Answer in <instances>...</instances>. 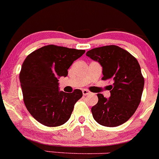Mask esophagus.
<instances>
[{"mask_svg":"<svg viewBox=\"0 0 159 159\" xmlns=\"http://www.w3.org/2000/svg\"><path fill=\"white\" fill-rule=\"evenodd\" d=\"M82 93H83V95H89L91 92H90V91L87 90V89H83Z\"/></svg>","mask_w":159,"mask_h":159,"instance_id":"1","label":"esophagus"}]
</instances>
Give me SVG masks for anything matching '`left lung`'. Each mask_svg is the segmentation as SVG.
<instances>
[{
  "label": "left lung",
  "mask_w": 159,
  "mask_h": 159,
  "mask_svg": "<svg viewBox=\"0 0 159 159\" xmlns=\"http://www.w3.org/2000/svg\"><path fill=\"white\" fill-rule=\"evenodd\" d=\"M102 67V79L112 80L110 97L97 94L98 101L92 113L98 124L118 127L133 116L141 102L144 79L136 58L128 51L115 45L97 47L86 53Z\"/></svg>",
  "instance_id": "8db88e82"
}]
</instances>
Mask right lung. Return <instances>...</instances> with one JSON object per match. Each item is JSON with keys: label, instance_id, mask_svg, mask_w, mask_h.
Segmentation results:
<instances>
[{"label": "right lung", "instance_id": "add662e5", "mask_svg": "<svg viewBox=\"0 0 159 159\" xmlns=\"http://www.w3.org/2000/svg\"><path fill=\"white\" fill-rule=\"evenodd\" d=\"M85 50L47 45L35 50L23 62L19 79L23 100L31 115L47 127L65 124L82 92H60L58 78L66 77L73 62Z\"/></svg>", "mask_w": 159, "mask_h": 159}]
</instances>
